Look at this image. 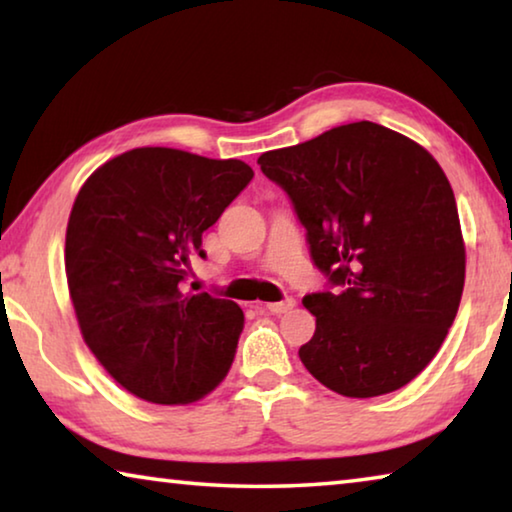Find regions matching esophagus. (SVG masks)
<instances>
[{
    "label": "esophagus",
    "instance_id": "obj_1",
    "mask_svg": "<svg viewBox=\"0 0 512 512\" xmlns=\"http://www.w3.org/2000/svg\"><path fill=\"white\" fill-rule=\"evenodd\" d=\"M293 305H296V300L287 298V300H282V302H266V305H257V307H259V309H266L268 314L280 316V314H287L289 309H293Z\"/></svg>",
    "mask_w": 512,
    "mask_h": 512
}]
</instances>
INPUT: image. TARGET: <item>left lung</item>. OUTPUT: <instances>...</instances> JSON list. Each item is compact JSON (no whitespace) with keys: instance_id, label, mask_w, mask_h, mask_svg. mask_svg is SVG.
Returning a JSON list of instances; mask_svg holds the SVG:
<instances>
[{"instance_id":"left-lung-1","label":"left lung","mask_w":512,"mask_h":512,"mask_svg":"<svg viewBox=\"0 0 512 512\" xmlns=\"http://www.w3.org/2000/svg\"><path fill=\"white\" fill-rule=\"evenodd\" d=\"M296 207L314 264L336 291L305 296L316 332L300 361L329 391L377 397L429 366L465 284L452 185L433 155L354 121L257 160Z\"/></svg>"}]
</instances>
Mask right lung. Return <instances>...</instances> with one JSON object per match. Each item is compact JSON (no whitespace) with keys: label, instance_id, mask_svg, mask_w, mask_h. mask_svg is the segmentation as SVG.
Segmentation results:
<instances>
[{"label":"right lung","instance_id":"obj_1","mask_svg":"<svg viewBox=\"0 0 512 512\" xmlns=\"http://www.w3.org/2000/svg\"><path fill=\"white\" fill-rule=\"evenodd\" d=\"M253 169L164 146L117 155L85 180L65 235V275L83 341L140 400L189 404L228 375L244 311L185 293L203 232Z\"/></svg>","mask_w":512,"mask_h":512}]
</instances>
